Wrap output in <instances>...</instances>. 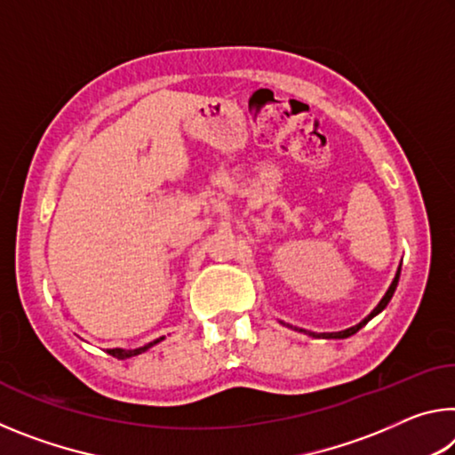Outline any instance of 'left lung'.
<instances>
[{
  "label": "left lung",
  "instance_id": "left-lung-1",
  "mask_svg": "<svg viewBox=\"0 0 455 455\" xmlns=\"http://www.w3.org/2000/svg\"><path fill=\"white\" fill-rule=\"evenodd\" d=\"M399 273H402V265H399L397 273H395V279L391 281L389 289H387V292H385V295H383V299H381V301H379V305H377L375 309H373L371 313H369L363 321L357 323L355 327H349V329H345V331H337V333H309V331H305V329H297V331H303V333H309V335H313V337H321V339H345V337H351V335H355L361 327H365L367 323L371 321L377 313H381V311L385 309V307H387V303L391 301V297H394V292H395V289H397V283H399Z\"/></svg>",
  "mask_w": 455,
  "mask_h": 455
}]
</instances>
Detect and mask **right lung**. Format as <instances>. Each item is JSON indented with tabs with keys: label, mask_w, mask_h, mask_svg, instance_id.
I'll use <instances>...</instances> for the list:
<instances>
[{
	"label": "right lung",
	"mask_w": 455,
	"mask_h": 455,
	"mask_svg": "<svg viewBox=\"0 0 455 455\" xmlns=\"http://www.w3.org/2000/svg\"><path fill=\"white\" fill-rule=\"evenodd\" d=\"M164 337H158V339H154V341H150V343H146L144 347H138V349H120V347H116V349H108V355H112V357H116V359H128V357H134V355H140V353H144V351H148L150 347H154V345L156 343H160L163 341Z\"/></svg>",
	"instance_id": "obj_1"
}]
</instances>
